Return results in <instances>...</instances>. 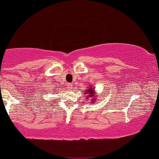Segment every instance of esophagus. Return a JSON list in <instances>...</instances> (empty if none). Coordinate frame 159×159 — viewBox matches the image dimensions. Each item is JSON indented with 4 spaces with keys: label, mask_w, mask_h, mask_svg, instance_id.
<instances>
[{
    "label": "esophagus",
    "mask_w": 159,
    "mask_h": 159,
    "mask_svg": "<svg viewBox=\"0 0 159 159\" xmlns=\"http://www.w3.org/2000/svg\"><path fill=\"white\" fill-rule=\"evenodd\" d=\"M67 88L68 89H72V88H73V84H68Z\"/></svg>",
    "instance_id": "obj_1"
}]
</instances>
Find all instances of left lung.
Returning a JSON list of instances; mask_svg holds the SVG:
<instances>
[{
  "label": "left lung",
  "instance_id": "left-lung-1",
  "mask_svg": "<svg viewBox=\"0 0 159 159\" xmlns=\"http://www.w3.org/2000/svg\"><path fill=\"white\" fill-rule=\"evenodd\" d=\"M86 94V99H90L91 100V101H90V103H94V100H96V96L94 95V87L92 86V87H90L89 89H87L85 91V93Z\"/></svg>",
  "mask_w": 159,
  "mask_h": 159
}]
</instances>
